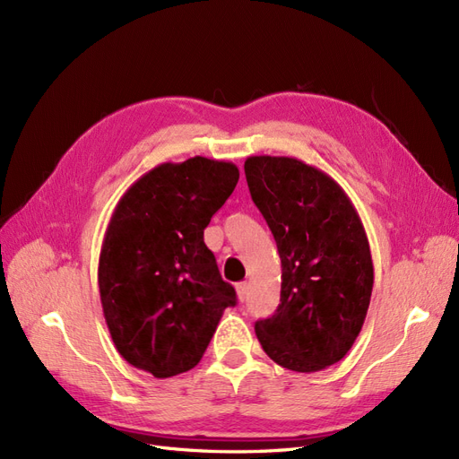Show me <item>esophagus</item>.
Listing matches in <instances>:
<instances>
[{"label":"esophagus","mask_w":459,"mask_h":459,"mask_svg":"<svg viewBox=\"0 0 459 459\" xmlns=\"http://www.w3.org/2000/svg\"><path fill=\"white\" fill-rule=\"evenodd\" d=\"M247 295H248V285L243 281V283H238V297L241 302L247 300Z\"/></svg>","instance_id":"34e87169"}]
</instances>
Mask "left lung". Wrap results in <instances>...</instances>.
Returning <instances> with one entry per match:
<instances>
[{
    "label": "left lung",
    "mask_w": 459,
    "mask_h": 459,
    "mask_svg": "<svg viewBox=\"0 0 459 459\" xmlns=\"http://www.w3.org/2000/svg\"><path fill=\"white\" fill-rule=\"evenodd\" d=\"M248 191L281 258V299L255 324L275 364L312 373L352 349L369 308L373 262L354 204L325 172L290 157H248Z\"/></svg>",
    "instance_id": "8db88e82"
}]
</instances>
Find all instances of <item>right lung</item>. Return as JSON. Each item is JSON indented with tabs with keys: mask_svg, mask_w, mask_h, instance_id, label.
Masks as SVG:
<instances>
[{
	"mask_svg": "<svg viewBox=\"0 0 459 459\" xmlns=\"http://www.w3.org/2000/svg\"><path fill=\"white\" fill-rule=\"evenodd\" d=\"M238 179L233 162H164L110 216L97 270L103 316L120 356L157 379L195 368L238 302L203 238Z\"/></svg>",
	"mask_w": 459,
	"mask_h": 459,
	"instance_id": "1",
	"label": "right lung"
}]
</instances>
